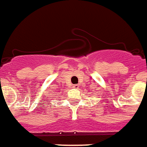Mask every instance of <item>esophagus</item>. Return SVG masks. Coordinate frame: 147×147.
Wrapping results in <instances>:
<instances>
[{
  "label": "esophagus",
  "mask_w": 147,
  "mask_h": 147,
  "mask_svg": "<svg viewBox=\"0 0 147 147\" xmlns=\"http://www.w3.org/2000/svg\"><path fill=\"white\" fill-rule=\"evenodd\" d=\"M78 86H79L78 85V84H74V85L73 86V87H74V88H75V89H78Z\"/></svg>",
  "instance_id": "obj_1"
}]
</instances>
